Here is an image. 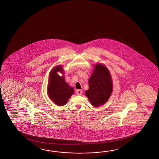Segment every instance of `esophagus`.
Returning a JSON list of instances; mask_svg holds the SVG:
<instances>
[{"instance_id":"esophagus-1","label":"esophagus","mask_w":159,"mask_h":159,"mask_svg":"<svg viewBox=\"0 0 159 159\" xmlns=\"http://www.w3.org/2000/svg\"><path fill=\"white\" fill-rule=\"evenodd\" d=\"M76 93H77V94L81 95L82 94V91L81 90H77L76 91Z\"/></svg>"}]
</instances>
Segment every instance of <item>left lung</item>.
Segmentation results:
<instances>
[{"label":"left lung","instance_id":"left-lung-1","mask_svg":"<svg viewBox=\"0 0 159 159\" xmlns=\"http://www.w3.org/2000/svg\"><path fill=\"white\" fill-rule=\"evenodd\" d=\"M89 88L85 95L94 107L104 105L108 101L112 90L111 75L107 68L102 64L97 63L89 80Z\"/></svg>","mask_w":159,"mask_h":159}]
</instances>
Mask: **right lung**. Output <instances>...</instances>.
Wrapping results in <instances>:
<instances>
[{"label":"right lung","mask_w":159,"mask_h":159,"mask_svg":"<svg viewBox=\"0 0 159 159\" xmlns=\"http://www.w3.org/2000/svg\"><path fill=\"white\" fill-rule=\"evenodd\" d=\"M58 72L62 74L60 76ZM64 70L61 65L56 66L49 73L47 87L49 97L54 104L58 106H64L74 93L75 90L65 81Z\"/></svg>","instance_id":"add662e5"}]
</instances>
